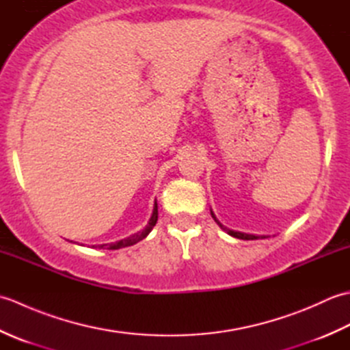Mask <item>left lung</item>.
<instances>
[{
    "mask_svg": "<svg viewBox=\"0 0 350 350\" xmlns=\"http://www.w3.org/2000/svg\"><path fill=\"white\" fill-rule=\"evenodd\" d=\"M211 215H212V218L215 219V222H217V224H218L222 230H224V232H227L230 236L237 237V239H243V241H254V239H258V237H265V236H256V234H248V233H242V232H234V230H230V228H227V227L222 226L221 222L217 219V217H215L212 211H211Z\"/></svg>",
    "mask_w": 350,
    "mask_h": 350,
    "instance_id": "1",
    "label": "left lung"
}]
</instances>
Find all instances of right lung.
Returning a JSON list of instances; mask_svg holds the SVG:
<instances>
[{"label":"right lung","instance_id":"obj_1","mask_svg":"<svg viewBox=\"0 0 350 350\" xmlns=\"http://www.w3.org/2000/svg\"><path fill=\"white\" fill-rule=\"evenodd\" d=\"M156 221H158V203L154 202V206H153V213L150 219H148L147 226L141 230V232L132 234L129 237H126V239H122V241H117V242H113V243H103V245H93V248H99V250H120V248H124V247H131V245H135L137 242L143 241L144 237L152 232V228L154 227Z\"/></svg>","mask_w":350,"mask_h":350}]
</instances>
